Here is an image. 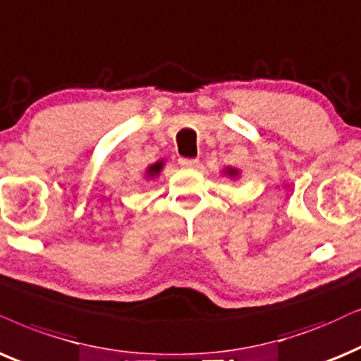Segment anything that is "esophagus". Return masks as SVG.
Wrapping results in <instances>:
<instances>
[{"label":"esophagus","mask_w":361,"mask_h":361,"mask_svg":"<svg viewBox=\"0 0 361 361\" xmlns=\"http://www.w3.org/2000/svg\"><path fill=\"white\" fill-rule=\"evenodd\" d=\"M180 165L183 168H198L200 161L198 159H191V158H180Z\"/></svg>","instance_id":"obj_1"}]
</instances>
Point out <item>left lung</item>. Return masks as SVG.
Listing matches in <instances>:
<instances>
[{
	"label": "left lung",
	"instance_id": "1",
	"mask_svg": "<svg viewBox=\"0 0 361 361\" xmlns=\"http://www.w3.org/2000/svg\"><path fill=\"white\" fill-rule=\"evenodd\" d=\"M223 175H225L226 178H230V180H238L241 171L238 170V168H233V166H226L223 168Z\"/></svg>",
	"mask_w": 361,
	"mask_h": 361
}]
</instances>
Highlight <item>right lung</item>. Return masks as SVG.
<instances>
[{
    "label": "right lung",
    "mask_w": 361,
    "mask_h": 361,
    "mask_svg": "<svg viewBox=\"0 0 361 361\" xmlns=\"http://www.w3.org/2000/svg\"><path fill=\"white\" fill-rule=\"evenodd\" d=\"M163 166H165V159H158V161L152 163V165L145 170V176H147L148 180H154V178L159 176V173L163 171Z\"/></svg>",
    "instance_id": "obj_1"
}]
</instances>
